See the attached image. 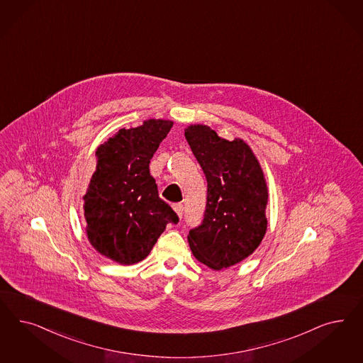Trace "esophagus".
<instances>
[{
    "instance_id": "34e87169",
    "label": "esophagus",
    "mask_w": 363,
    "mask_h": 363,
    "mask_svg": "<svg viewBox=\"0 0 363 363\" xmlns=\"http://www.w3.org/2000/svg\"><path fill=\"white\" fill-rule=\"evenodd\" d=\"M183 210H184V207H183V204H182V203H176V204H174V211L177 213V216H179V218H182V215H183Z\"/></svg>"
}]
</instances>
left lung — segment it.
I'll list each match as a JSON object with an SVG mask.
<instances>
[{
	"label": "left lung",
	"mask_w": 363,
	"mask_h": 363,
	"mask_svg": "<svg viewBox=\"0 0 363 363\" xmlns=\"http://www.w3.org/2000/svg\"><path fill=\"white\" fill-rule=\"evenodd\" d=\"M184 136L207 179V206L189 231L194 257L212 269L231 267L257 250L267 230L269 189L257 156L242 139H222L194 124Z\"/></svg>",
	"instance_id": "left-lung-1"
}]
</instances>
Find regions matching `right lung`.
Listing matches in <instances>:
<instances>
[{"mask_svg":"<svg viewBox=\"0 0 363 363\" xmlns=\"http://www.w3.org/2000/svg\"><path fill=\"white\" fill-rule=\"evenodd\" d=\"M172 125L150 118L120 129L96 151V171L82 196L85 233L99 254L120 264L145 259L165 225L179 222L150 174L153 153Z\"/></svg>","mask_w":363,"mask_h":363,"instance_id":"1","label":"right lung"}]
</instances>
